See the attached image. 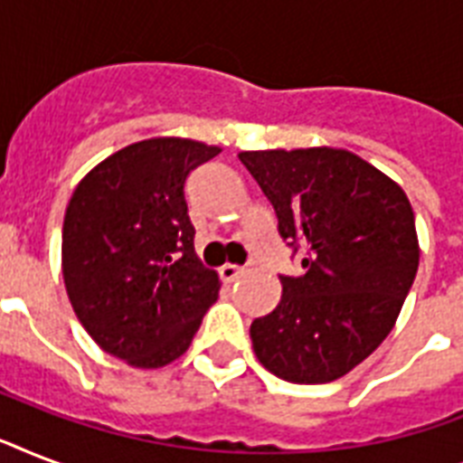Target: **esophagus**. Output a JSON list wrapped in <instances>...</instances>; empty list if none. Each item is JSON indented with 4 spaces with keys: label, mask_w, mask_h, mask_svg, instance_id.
<instances>
[{
    "label": "esophagus",
    "mask_w": 463,
    "mask_h": 463,
    "mask_svg": "<svg viewBox=\"0 0 463 463\" xmlns=\"http://www.w3.org/2000/svg\"><path fill=\"white\" fill-rule=\"evenodd\" d=\"M218 274H221V279H223V281H238L240 276L245 274V269L242 267H235V264H223V267L218 269Z\"/></svg>",
    "instance_id": "esophagus-1"
}]
</instances>
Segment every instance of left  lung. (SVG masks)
Returning a JSON list of instances; mask_svg holds the SVG:
<instances>
[{"label":"left lung","mask_w":463,"mask_h":463,"mask_svg":"<svg viewBox=\"0 0 463 463\" xmlns=\"http://www.w3.org/2000/svg\"><path fill=\"white\" fill-rule=\"evenodd\" d=\"M303 274L250 326L269 373L324 384L351 373L394 326L418 271L416 218L403 189L341 148L242 151Z\"/></svg>","instance_id":"obj_1"}]
</instances>
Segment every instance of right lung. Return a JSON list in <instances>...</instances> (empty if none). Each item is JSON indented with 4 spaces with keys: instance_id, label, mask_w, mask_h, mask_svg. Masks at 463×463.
Listing matches in <instances>:
<instances>
[{
    "instance_id": "add662e5",
    "label": "right lung",
    "mask_w": 463,
    "mask_h": 463,
    "mask_svg": "<svg viewBox=\"0 0 463 463\" xmlns=\"http://www.w3.org/2000/svg\"><path fill=\"white\" fill-rule=\"evenodd\" d=\"M221 148L148 139L90 170L71 194L61 231V274L79 322L105 353L134 367L180 358L218 276L194 254L184 182Z\"/></svg>"
}]
</instances>
